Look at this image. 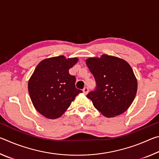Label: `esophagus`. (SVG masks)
Masks as SVG:
<instances>
[{"label": "esophagus", "instance_id": "1", "mask_svg": "<svg viewBox=\"0 0 159 159\" xmlns=\"http://www.w3.org/2000/svg\"><path fill=\"white\" fill-rule=\"evenodd\" d=\"M88 91H89V90H88V88H87V87L84 88H83V93L85 94V95H87Z\"/></svg>", "mask_w": 159, "mask_h": 159}]
</instances>
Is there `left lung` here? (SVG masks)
I'll use <instances>...</instances> for the list:
<instances>
[{"instance_id":"obj_1","label":"left lung","mask_w":159,"mask_h":159,"mask_svg":"<svg viewBox=\"0 0 159 159\" xmlns=\"http://www.w3.org/2000/svg\"><path fill=\"white\" fill-rule=\"evenodd\" d=\"M96 82V88L87 95L104 116L123 114L133 103L138 81L127 61L114 56L102 55L85 61Z\"/></svg>"}]
</instances>
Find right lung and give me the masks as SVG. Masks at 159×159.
Masks as SVG:
<instances>
[{
	"label": "right lung",
	"mask_w": 159,
	"mask_h": 159,
	"mask_svg": "<svg viewBox=\"0 0 159 159\" xmlns=\"http://www.w3.org/2000/svg\"><path fill=\"white\" fill-rule=\"evenodd\" d=\"M78 60L61 55L45 59L35 69L29 80V93L35 109L45 118L60 117L82 93L75 86L76 77L69 73Z\"/></svg>",
	"instance_id": "right-lung-1"
}]
</instances>
